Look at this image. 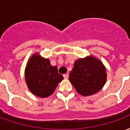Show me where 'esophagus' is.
I'll return each instance as SVG.
<instances>
[{
    "label": "esophagus",
    "instance_id": "1",
    "mask_svg": "<svg viewBox=\"0 0 130 130\" xmlns=\"http://www.w3.org/2000/svg\"><path fill=\"white\" fill-rule=\"evenodd\" d=\"M63 76H64V78H65V79H68V76H69V74L68 73H66V74H63Z\"/></svg>",
    "mask_w": 130,
    "mask_h": 130
}]
</instances>
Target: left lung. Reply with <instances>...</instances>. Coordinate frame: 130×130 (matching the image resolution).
Returning <instances> with one entry per match:
<instances>
[{"label": "left lung", "instance_id": "1", "mask_svg": "<svg viewBox=\"0 0 130 130\" xmlns=\"http://www.w3.org/2000/svg\"><path fill=\"white\" fill-rule=\"evenodd\" d=\"M69 80L80 95H91L100 91L105 84L106 68L93 56L80 58L74 62Z\"/></svg>", "mask_w": 130, "mask_h": 130}]
</instances>
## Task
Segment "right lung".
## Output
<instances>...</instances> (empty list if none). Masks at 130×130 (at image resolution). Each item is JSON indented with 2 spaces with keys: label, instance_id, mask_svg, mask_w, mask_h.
Listing matches in <instances>:
<instances>
[{
  "label": "right lung",
  "instance_id": "1",
  "mask_svg": "<svg viewBox=\"0 0 130 130\" xmlns=\"http://www.w3.org/2000/svg\"><path fill=\"white\" fill-rule=\"evenodd\" d=\"M25 79L30 92L40 98H47L54 93L58 83L63 79L56 66H52L49 60L35 54L27 62Z\"/></svg>",
  "mask_w": 130,
  "mask_h": 130
}]
</instances>
